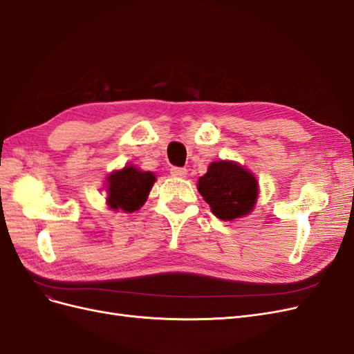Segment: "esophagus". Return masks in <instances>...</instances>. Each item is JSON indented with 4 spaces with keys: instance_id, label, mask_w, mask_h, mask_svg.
Masks as SVG:
<instances>
[{
    "instance_id": "1",
    "label": "esophagus",
    "mask_w": 354,
    "mask_h": 354,
    "mask_svg": "<svg viewBox=\"0 0 354 354\" xmlns=\"http://www.w3.org/2000/svg\"><path fill=\"white\" fill-rule=\"evenodd\" d=\"M171 176L177 177V178H185L187 176V169L186 168L173 167V168H171Z\"/></svg>"
}]
</instances>
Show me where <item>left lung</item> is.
Wrapping results in <instances>:
<instances>
[{"mask_svg": "<svg viewBox=\"0 0 354 354\" xmlns=\"http://www.w3.org/2000/svg\"><path fill=\"white\" fill-rule=\"evenodd\" d=\"M259 181L234 160H214L198 180V192L214 216L233 221L248 216L259 199Z\"/></svg>", "mask_w": 354, "mask_h": 354, "instance_id": "1", "label": "left lung"}]
</instances>
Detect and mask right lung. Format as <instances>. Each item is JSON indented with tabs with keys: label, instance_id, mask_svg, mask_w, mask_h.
<instances>
[{
	"label": "right lung",
	"instance_id": "1",
	"mask_svg": "<svg viewBox=\"0 0 354 354\" xmlns=\"http://www.w3.org/2000/svg\"><path fill=\"white\" fill-rule=\"evenodd\" d=\"M156 177L151 171H142L128 164L121 169H115L106 177V203L113 211L134 212L140 209L151 194Z\"/></svg>",
	"mask_w": 354,
	"mask_h": 354
}]
</instances>
